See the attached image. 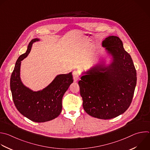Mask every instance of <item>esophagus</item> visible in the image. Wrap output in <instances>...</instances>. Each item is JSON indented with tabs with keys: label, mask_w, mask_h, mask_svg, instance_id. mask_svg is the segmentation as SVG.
<instances>
[{
	"label": "esophagus",
	"mask_w": 150,
	"mask_h": 150,
	"mask_svg": "<svg viewBox=\"0 0 150 150\" xmlns=\"http://www.w3.org/2000/svg\"><path fill=\"white\" fill-rule=\"evenodd\" d=\"M79 76V75L78 71H74L73 72V78H74V82H76V81L78 80Z\"/></svg>",
	"instance_id": "1"
}]
</instances>
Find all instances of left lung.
Segmentation results:
<instances>
[{"label":"left lung","instance_id":"left-lung-1","mask_svg":"<svg viewBox=\"0 0 150 150\" xmlns=\"http://www.w3.org/2000/svg\"><path fill=\"white\" fill-rule=\"evenodd\" d=\"M102 46L110 63L102 61L82 72L78 84L85 112L95 118L108 120L121 115L129 108L137 83V72L130 55L118 36L106 38Z\"/></svg>","mask_w":150,"mask_h":150}]
</instances>
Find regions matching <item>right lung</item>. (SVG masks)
<instances>
[{
  "instance_id": "1",
  "label": "right lung",
  "mask_w": 150,
  "mask_h": 150,
  "mask_svg": "<svg viewBox=\"0 0 150 150\" xmlns=\"http://www.w3.org/2000/svg\"><path fill=\"white\" fill-rule=\"evenodd\" d=\"M29 43L26 52L18 59L11 78V90L16 108L23 116L36 122H43L58 117L62 111V97L73 82L72 72L58 75L47 86L34 91L26 86L21 78V61L30 52L34 42Z\"/></svg>"
}]
</instances>
